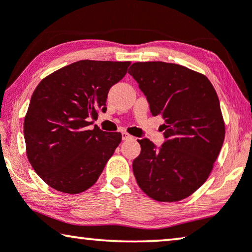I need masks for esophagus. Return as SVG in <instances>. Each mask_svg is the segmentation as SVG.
Returning a JSON list of instances; mask_svg holds the SVG:
<instances>
[{
    "label": "esophagus",
    "mask_w": 252,
    "mask_h": 252,
    "mask_svg": "<svg viewBox=\"0 0 252 252\" xmlns=\"http://www.w3.org/2000/svg\"><path fill=\"white\" fill-rule=\"evenodd\" d=\"M122 137H123L124 141H126V140H132V139H133V136L129 135V134H127L126 132H123V133H122Z\"/></svg>",
    "instance_id": "obj_1"
}]
</instances>
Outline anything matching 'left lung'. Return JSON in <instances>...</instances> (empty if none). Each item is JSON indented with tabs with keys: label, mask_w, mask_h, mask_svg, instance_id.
I'll use <instances>...</instances> for the list:
<instances>
[{
	"label": "left lung",
	"mask_w": 252,
	"mask_h": 252,
	"mask_svg": "<svg viewBox=\"0 0 252 252\" xmlns=\"http://www.w3.org/2000/svg\"><path fill=\"white\" fill-rule=\"evenodd\" d=\"M128 73L139 84L154 117L165 119L160 147L137 140L133 161L137 185L153 199L177 202L208 179L225 139L218 95L205 75L179 64L139 62Z\"/></svg>",
	"instance_id": "left-lung-1"
}]
</instances>
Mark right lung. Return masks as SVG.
<instances>
[{"label": "right lung", "mask_w": 252, "mask_h": 252, "mask_svg": "<svg viewBox=\"0 0 252 252\" xmlns=\"http://www.w3.org/2000/svg\"><path fill=\"white\" fill-rule=\"evenodd\" d=\"M129 62L79 61L48 75L31 97L24 137L31 165L51 188L66 194L97 181L122 141L91 120L106 111L110 88L125 77Z\"/></svg>", "instance_id": "add662e5"}]
</instances>
